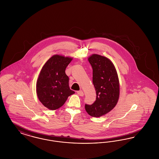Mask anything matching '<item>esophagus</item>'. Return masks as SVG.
<instances>
[{"mask_svg": "<svg viewBox=\"0 0 159 159\" xmlns=\"http://www.w3.org/2000/svg\"><path fill=\"white\" fill-rule=\"evenodd\" d=\"M77 94L79 95H80V96H81V97H82L84 95V93H83V91H82V90H80V91H77Z\"/></svg>", "mask_w": 159, "mask_h": 159, "instance_id": "1", "label": "esophagus"}]
</instances>
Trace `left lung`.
Instances as JSON below:
<instances>
[{
	"label": "left lung",
	"instance_id": "1",
	"mask_svg": "<svg viewBox=\"0 0 159 159\" xmlns=\"http://www.w3.org/2000/svg\"><path fill=\"white\" fill-rule=\"evenodd\" d=\"M88 61L93 70L92 82L97 98L92 104H85L90 116L98 117L110 112L119 98V82L116 70L111 61L105 57L93 54Z\"/></svg>",
	"mask_w": 159,
	"mask_h": 159
}]
</instances>
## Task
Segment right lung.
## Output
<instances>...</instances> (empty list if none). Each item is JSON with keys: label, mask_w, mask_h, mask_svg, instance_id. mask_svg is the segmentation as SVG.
Masks as SVG:
<instances>
[{"label": "right lung", "mask_w": 159, "mask_h": 159, "mask_svg": "<svg viewBox=\"0 0 159 159\" xmlns=\"http://www.w3.org/2000/svg\"><path fill=\"white\" fill-rule=\"evenodd\" d=\"M71 58L55 55L43 66L36 83L38 98L43 106L54 110L64 105L68 97L75 92L68 85L65 70Z\"/></svg>", "instance_id": "add662e5"}]
</instances>
